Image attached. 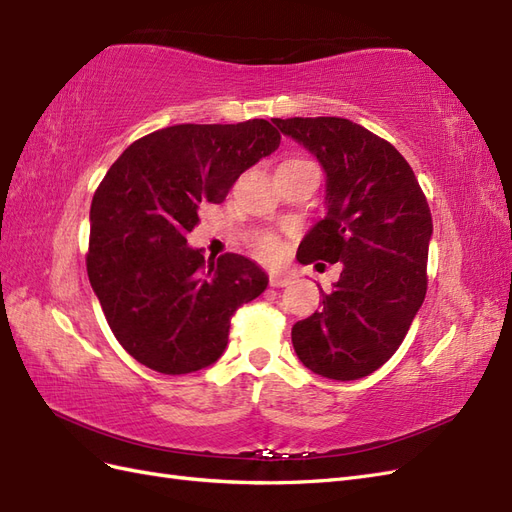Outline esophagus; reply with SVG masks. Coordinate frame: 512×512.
I'll list each match as a JSON object with an SVG mask.
<instances>
[{
	"label": "esophagus",
	"instance_id": "1",
	"mask_svg": "<svg viewBox=\"0 0 512 512\" xmlns=\"http://www.w3.org/2000/svg\"><path fill=\"white\" fill-rule=\"evenodd\" d=\"M288 284H290V275H280V273L269 275V286L273 288H286Z\"/></svg>",
	"mask_w": 512,
	"mask_h": 512
}]
</instances>
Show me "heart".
<instances>
[{
	"instance_id": "b5f03b06",
	"label": "heart",
	"mask_w": 512,
	"mask_h": 512,
	"mask_svg": "<svg viewBox=\"0 0 512 512\" xmlns=\"http://www.w3.org/2000/svg\"><path fill=\"white\" fill-rule=\"evenodd\" d=\"M286 162H305V160H286ZM252 250L260 260H277L282 254V241L273 232H258L252 239Z\"/></svg>"
}]
</instances>
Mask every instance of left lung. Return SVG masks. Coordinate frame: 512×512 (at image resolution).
<instances>
[{
	"instance_id": "1",
	"label": "left lung",
	"mask_w": 512,
	"mask_h": 512,
	"mask_svg": "<svg viewBox=\"0 0 512 512\" xmlns=\"http://www.w3.org/2000/svg\"><path fill=\"white\" fill-rule=\"evenodd\" d=\"M320 160L327 215L299 245V262H342L320 312L292 327L301 363L331 380H359L404 342L425 301L431 211L406 158L342 117L273 119Z\"/></svg>"
}]
</instances>
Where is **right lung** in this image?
Segmentation results:
<instances>
[{"mask_svg":"<svg viewBox=\"0 0 512 512\" xmlns=\"http://www.w3.org/2000/svg\"><path fill=\"white\" fill-rule=\"evenodd\" d=\"M267 119L179 123L134 141L91 200L87 275L108 327L160 374L198 371L222 356L230 318L265 292L252 260H205L188 245L198 207L220 205L243 170L280 147Z\"/></svg>","mask_w":512,"mask_h":512,"instance_id":"add662e5","label":"right lung"}]
</instances>
